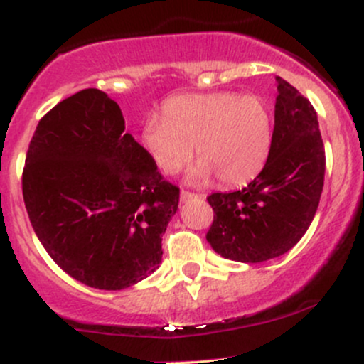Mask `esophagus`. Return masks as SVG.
<instances>
[{"instance_id": "1", "label": "esophagus", "mask_w": 364, "mask_h": 364, "mask_svg": "<svg viewBox=\"0 0 364 364\" xmlns=\"http://www.w3.org/2000/svg\"><path fill=\"white\" fill-rule=\"evenodd\" d=\"M195 198H202V196L191 193V191L181 190V202H190V200H195Z\"/></svg>"}]
</instances>
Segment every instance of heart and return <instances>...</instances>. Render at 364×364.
Listing matches in <instances>:
<instances>
[{
	"instance_id": "1",
	"label": "heart",
	"mask_w": 364,
	"mask_h": 364,
	"mask_svg": "<svg viewBox=\"0 0 364 364\" xmlns=\"http://www.w3.org/2000/svg\"><path fill=\"white\" fill-rule=\"evenodd\" d=\"M270 106L258 95L236 92L174 95L164 116L149 114L141 124V144L166 174L178 173L193 156L191 183L245 185L260 173L272 147Z\"/></svg>"
}]
</instances>
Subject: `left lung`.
<instances>
[{
  "mask_svg": "<svg viewBox=\"0 0 364 364\" xmlns=\"http://www.w3.org/2000/svg\"><path fill=\"white\" fill-rule=\"evenodd\" d=\"M277 80L272 147L243 190L207 196L214 223L207 241L220 257L260 263L284 255L310 228L323 190L325 149L311 102Z\"/></svg>",
  "mask_w": 364,
  "mask_h": 364,
  "instance_id": "left-lung-1",
  "label": "left lung"
}]
</instances>
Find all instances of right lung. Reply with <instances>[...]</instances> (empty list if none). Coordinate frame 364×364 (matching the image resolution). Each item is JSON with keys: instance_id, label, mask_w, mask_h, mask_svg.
<instances>
[{"instance_id": "1", "label": "right lung", "mask_w": 364, "mask_h": 364, "mask_svg": "<svg viewBox=\"0 0 364 364\" xmlns=\"http://www.w3.org/2000/svg\"><path fill=\"white\" fill-rule=\"evenodd\" d=\"M28 219L46 252L85 286L119 291L162 262L179 188L124 133L119 106L85 89L37 124L22 174Z\"/></svg>"}]
</instances>
